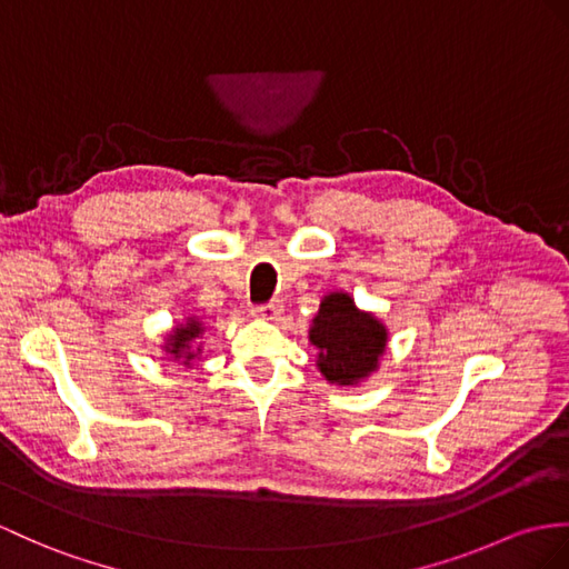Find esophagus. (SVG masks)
Masks as SVG:
<instances>
[{
    "label": "esophagus",
    "mask_w": 569,
    "mask_h": 569,
    "mask_svg": "<svg viewBox=\"0 0 569 569\" xmlns=\"http://www.w3.org/2000/svg\"><path fill=\"white\" fill-rule=\"evenodd\" d=\"M256 318H262V321H277L282 316V303L280 301H270L266 307H256L253 309Z\"/></svg>",
    "instance_id": "obj_1"
}]
</instances>
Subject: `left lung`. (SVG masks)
<instances>
[{"mask_svg": "<svg viewBox=\"0 0 569 569\" xmlns=\"http://www.w3.org/2000/svg\"><path fill=\"white\" fill-rule=\"evenodd\" d=\"M309 342L316 345V367L328 383L357 386L379 369L389 328L371 311L357 309L348 292H328L311 321Z\"/></svg>", "mask_w": 569, "mask_h": 569, "instance_id": "obj_1", "label": "left lung"}]
</instances>
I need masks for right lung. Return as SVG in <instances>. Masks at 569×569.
<instances>
[{"instance_id": "right-lung-1", "label": "right lung", "mask_w": 569, "mask_h": 569, "mask_svg": "<svg viewBox=\"0 0 569 569\" xmlns=\"http://www.w3.org/2000/svg\"><path fill=\"white\" fill-rule=\"evenodd\" d=\"M202 336H204V323L198 316H186V321L173 326L169 336L163 338V352L171 362H178L183 367H192L196 359L202 355Z\"/></svg>"}]
</instances>
